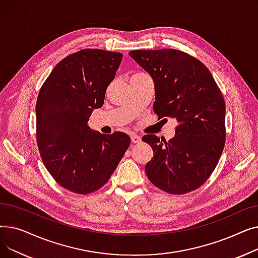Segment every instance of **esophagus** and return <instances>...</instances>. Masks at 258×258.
Masks as SVG:
<instances>
[{
    "instance_id": "34e87169",
    "label": "esophagus",
    "mask_w": 258,
    "mask_h": 258,
    "mask_svg": "<svg viewBox=\"0 0 258 258\" xmlns=\"http://www.w3.org/2000/svg\"><path fill=\"white\" fill-rule=\"evenodd\" d=\"M131 139H132L133 143H140L141 142L140 136H138V135H136V134H132L131 135Z\"/></svg>"
}]
</instances>
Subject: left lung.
<instances>
[{
    "instance_id": "left-lung-1",
    "label": "left lung",
    "mask_w": 258,
    "mask_h": 258,
    "mask_svg": "<svg viewBox=\"0 0 258 258\" xmlns=\"http://www.w3.org/2000/svg\"><path fill=\"white\" fill-rule=\"evenodd\" d=\"M130 56L154 80V111L159 118H175L179 125L169 141L156 135L142 140L154 151L145 165L150 181L172 195L190 192L204 184L225 146L226 105L207 67L174 50H134Z\"/></svg>"
}]
</instances>
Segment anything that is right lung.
<instances>
[{
  "label": "right lung",
  "instance_id": "right-lung-1",
  "mask_svg": "<svg viewBox=\"0 0 258 258\" xmlns=\"http://www.w3.org/2000/svg\"><path fill=\"white\" fill-rule=\"evenodd\" d=\"M122 54L84 49L60 60L38 93L36 141L50 174L72 192L88 195L102 187L131 144L128 135L100 134L88 125L103 105L106 88Z\"/></svg>",
  "mask_w": 258,
  "mask_h": 258
}]
</instances>
